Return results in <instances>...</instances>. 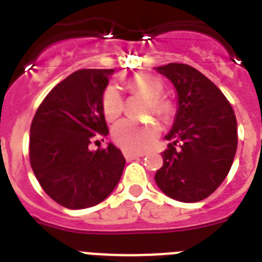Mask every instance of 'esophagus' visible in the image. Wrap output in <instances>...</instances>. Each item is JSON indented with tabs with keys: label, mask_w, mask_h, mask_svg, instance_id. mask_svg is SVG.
I'll list each match as a JSON object with an SVG mask.
<instances>
[{
	"label": "esophagus",
	"mask_w": 262,
	"mask_h": 262,
	"mask_svg": "<svg viewBox=\"0 0 262 262\" xmlns=\"http://www.w3.org/2000/svg\"><path fill=\"white\" fill-rule=\"evenodd\" d=\"M123 156H125V159H126L127 162H132V160H136L140 158V155H137V154H132V152L127 151H123Z\"/></svg>",
	"instance_id": "obj_1"
}]
</instances>
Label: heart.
<instances>
[{
	"label": "heart",
	"instance_id": "b5f03b06",
	"mask_svg": "<svg viewBox=\"0 0 262 262\" xmlns=\"http://www.w3.org/2000/svg\"><path fill=\"white\" fill-rule=\"evenodd\" d=\"M130 92H141L149 98V106L156 113H166L168 104L159 95L163 91V83L152 75H136L126 81ZM102 110L107 121H114L122 114L123 96L117 85H107L102 95ZM160 135L159 123L155 121H137L125 118L113 127V139L115 144L127 152L141 154L156 145Z\"/></svg>",
	"mask_w": 262,
	"mask_h": 262
}]
</instances>
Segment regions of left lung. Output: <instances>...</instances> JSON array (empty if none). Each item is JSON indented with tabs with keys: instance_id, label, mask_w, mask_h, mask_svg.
<instances>
[{
	"instance_id": "8db88e82",
	"label": "left lung",
	"mask_w": 262,
	"mask_h": 262,
	"mask_svg": "<svg viewBox=\"0 0 262 262\" xmlns=\"http://www.w3.org/2000/svg\"><path fill=\"white\" fill-rule=\"evenodd\" d=\"M177 91L178 110L171 140L155 174L164 194L182 203L207 199L227 177L238 145L236 118L223 92L186 63L155 68Z\"/></svg>"
}]
</instances>
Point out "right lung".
Here are the masks:
<instances>
[{"label":"right lung","instance_id":"obj_1","mask_svg":"<svg viewBox=\"0 0 262 262\" xmlns=\"http://www.w3.org/2000/svg\"><path fill=\"white\" fill-rule=\"evenodd\" d=\"M114 69H81L57 84L35 113L30 162L43 190L69 209L94 207L118 185L126 160L108 143L91 151V141L108 135L102 95Z\"/></svg>","mask_w":262,"mask_h":262}]
</instances>
